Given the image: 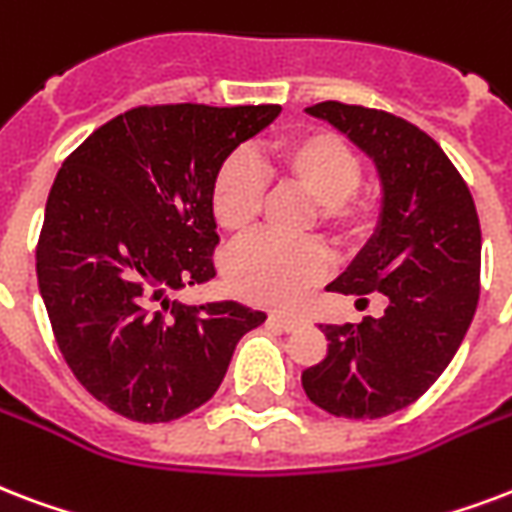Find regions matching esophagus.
I'll return each mask as SVG.
<instances>
[{"mask_svg": "<svg viewBox=\"0 0 512 512\" xmlns=\"http://www.w3.org/2000/svg\"><path fill=\"white\" fill-rule=\"evenodd\" d=\"M268 322H271V325H279L282 330H295V327H298L303 319L295 317V314H271V317H268Z\"/></svg>", "mask_w": 512, "mask_h": 512, "instance_id": "34e87169", "label": "esophagus"}]
</instances>
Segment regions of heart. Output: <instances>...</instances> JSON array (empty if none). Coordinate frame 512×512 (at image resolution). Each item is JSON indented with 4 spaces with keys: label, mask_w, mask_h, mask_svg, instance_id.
Here are the masks:
<instances>
[{
    "label": "heart",
    "mask_w": 512,
    "mask_h": 512,
    "mask_svg": "<svg viewBox=\"0 0 512 512\" xmlns=\"http://www.w3.org/2000/svg\"><path fill=\"white\" fill-rule=\"evenodd\" d=\"M260 166L276 185L314 201V220L333 244L346 247L368 233L376 217V193L360 185V152L338 134L314 128L284 136L263 152ZM263 198V179L249 158L233 155L222 163L212 185V214L228 236L241 239L255 228ZM325 271V249L311 239L295 244L255 239L225 263L230 290L263 306H290Z\"/></svg>",
    "instance_id": "b5f03b06"
}]
</instances>
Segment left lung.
<instances>
[{"mask_svg":"<svg viewBox=\"0 0 512 512\" xmlns=\"http://www.w3.org/2000/svg\"><path fill=\"white\" fill-rule=\"evenodd\" d=\"M306 112L368 152L384 187L373 239L327 290L381 292L386 308L360 325H319L325 360L300 381L322 411L381 419L416 403L454 360L481 295V222L462 174L421 128L341 101Z\"/></svg>","mask_w":512,"mask_h":512,"instance_id":"left-lung-1","label":"left lung"}]
</instances>
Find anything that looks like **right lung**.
<instances>
[{
    "instance_id": "right-lung-1",
    "label": "right lung",
    "mask_w": 512,
    "mask_h": 512,
    "mask_svg": "<svg viewBox=\"0 0 512 512\" xmlns=\"http://www.w3.org/2000/svg\"><path fill=\"white\" fill-rule=\"evenodd\" d=\"M279 104L134 107L96 128L50 187L37 282L74 378L109 411L163 424L220 389L263 311L236 300L185 306L220 244L212 185Z\"/></svg>"
}]
</instances>
